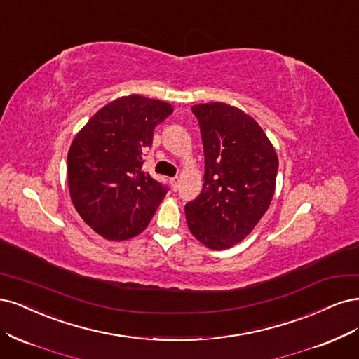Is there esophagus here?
<instances>
[{"label": "esophagus", "mask_w": 359, "mask_h": 359, "mask_svg": "<svg viewBox=\"0 0 359 359\" xmlns=\"http://www.w3.org/2000/svg\"><path fill=\"white\" fill-rule=\"evenodd\" d=\"M179 182H180V179H179V177H172V179L170 180V183H171V188L175 189V191H176V189H177V187H179Z\"/></svg>", "instance_id": "esophagus-1"}]
</instances>
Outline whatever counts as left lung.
Instances as JSON below:
<instances>
[{
  "instance_id": "left-lung-1",
  "label": "left lung",
  "mask_w": 359,
  "mask_h": 359,
  "mask_svg": "<svg viewBox=\"0 0 359 359\" xmlns=\"http://www.w3.org/2000/svg\"><path fill=\"white\" fill-rule=\"evenodd\" d=\"M204 147L201 194L184 205L191 234L213 250L245 240L269 210L279 168L259 123L225 102L192 106Z\"/></svg>"
}]
</instances>
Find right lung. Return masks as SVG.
I'll use <instances>...</instances> for the list:
<instances>
[{
	"instance_id": "add662e5",
	"label": "right lung",
	"mask_w": 359,
	"mask_h": 359,
	"mask_svg": "<svg viewBox=\"0 0 359 359\" xmlns=\"http://www.w3.org/2000/svg\"><path fill=\"white\" fill-rule=\"evenodd\" d=\"M172 113L168 102L121 97L100 109L68 150V189L77 213L106 240H128L146 229L167 188L143 171L154 130Z\"/></svg>"
}]
</instances>
